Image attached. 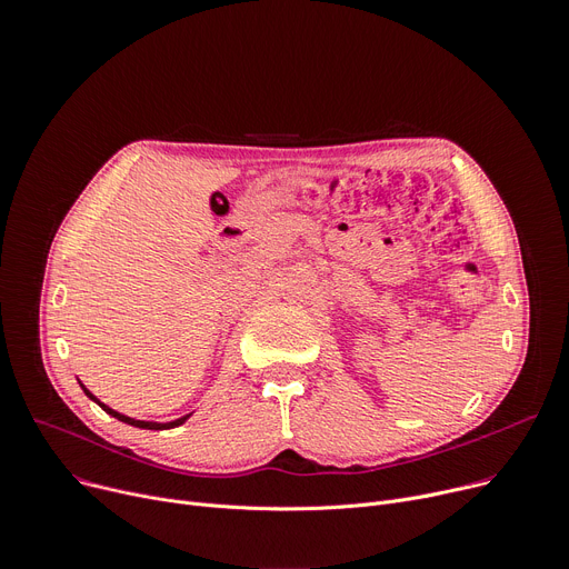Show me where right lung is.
<instances>
[{"instance_id":"obj_1","label":"right lung","mask_w":569,"mask_h":569,"mask_svg":"<svg viewBox=\"0 0 569 569\" xmlns=\"http://www.w3.org/2000/svg\"><path fill=\"white\" fill-rule=\"evenodd\" d=\"M78 382H80V380H78ZM80 387H82V390H84V395H87L89 399H92V401H97V403H99V406H101V408H103V410H106L108 415L117 417V420H119V422H124V425H131V427H138V429H157V431H159V429H172V427H179V425H184V422L189 420V417H191V412H189V415H184V417H179V420H174V422H166V425H159V422H142V420H133V417H127V415H119V412H114L112 408H108L106 403H101V401H99V399H97V397H94L92 392H89V390H87V387H84L82 382H80Z\"/></svg>"}]
</instances>
